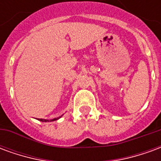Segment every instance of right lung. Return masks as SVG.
I'll return each mask as SVG.
<instances>
[{
  "instance_id": "obj_1",
  "label": "right lung",
  "mask_w": 161,
  "mask_h": 161,
  "mask_svg": "<svg viewBox=\"0 0 161 161\" xmlns=\"http://www.w3.org/2000/svg\"><path fill=\"white\" fill-rule=\"evenodd\" d=\"M58 118H54L53 119V120H46V119H39V121H56V120H58Z\"/></svg>"
}]
</instances>
